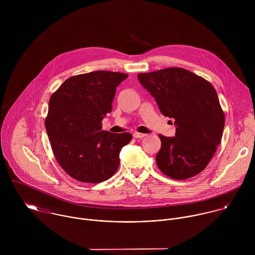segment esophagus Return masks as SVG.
Returning <instances> with one entry per match:
<instances>
[{"mask_svg": "<svg viewBox=\"0 0 255 255\" xmlns=\"http://www.w3.org/2000/svg\"><path fill=\"white\" fill-rule=\"evenodd\" d=\"M144 136H146V134L139 133V132H134V133H133V137H134V138H142V137H144Z\"/></svg>", "mask_w": 255, "mask_h": 255, "instance_id": "34e87169", "label": "esophagus"}]
</instances>
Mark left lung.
Here are the masks:
<instances>
[{"instance_id":"obj_1","label":"left lung","mask_w":255,"mask_h":255,"mask_svg":"<svg viewBox=\"0 0 255 255\" xmlns=\"http://www.w3.org/2000/svg\"><path fill=\"white\" fill-rule=\"evenodd\" d=\"M140 84L174 119L175 136L159 134L158 168L173 179H187L203 171L220 144L225 116L215 88L205 79L180 67L139 74Z\"/></svg>"}]
</instances>
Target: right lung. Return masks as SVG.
Here are the masks:
<instances>
[{
	"label": "right lung",
	"mask_w": 255,
	"mask_h": 255,
	"mask_svg": "<svg viewBox=\"0 0 255 255\" xmlns=\"http://www.w3.org/2000/svg\"><path fill=\"white\" fill-rule=\"evenodd\" d=\"M127 74L98 70L70 77L50 97L45 128L59 165L72 178L98 184L110 178L132 135L102 130L116 88Z\"/></svg>",
	"instance_id": "obj_1"
}]
</instances>
